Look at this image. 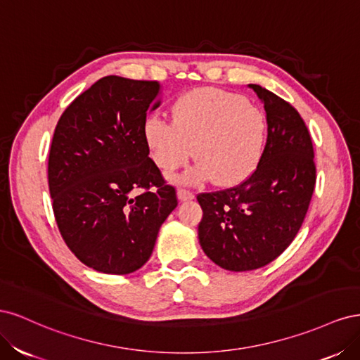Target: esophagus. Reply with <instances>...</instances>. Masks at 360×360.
Returning a JSON list of instances; mask_svg holds the SVG:
<instances>
[{
  "label": "esophagus",
  "mask_w": 360,
  "mask_h": 360,
  "mask_svg": "<svg viewBox=\"0 0 360 360\" xmlns=\"http://www.w3.org/2000/svg\"><path fill=\"white\" fill-rule=\"evenodd\" d=\"M177 197H179L180 201H188V200H192V198L195 197V195H193V192L189 191V189L180 188V189L177 191Z\"/></svg>",
  "instance_id": "esophagus-1"
}]
</instances>
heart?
Segmentation results:
<instances>
[{"mask_svg":"<svg viewBox=\"0 0 360 360\" xmlns=\"http://www.w3.org/2000/svg\"><path fill=\"white\" fill-rule=\"evenodd\" d=\"M174 120L159 112L144 123L151 158L163 171L200 160L181 180L198 184L214 177L221 186L245 181L261 160L266 144V115L246 97L216 89L184 93L174 105Z\"/></svg>","mask_w":360,"mask_h":360,"instance_id":"heart-1","label":"heart"}]
</instances>
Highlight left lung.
I'll use <instances>...</instances> for the list:
<instances>
[{
  "label": "left lung",
  "mask_w": 360,
  "mask_h": 360,
  "mask_svg": "<svg viewBox=\"0 0 360 360\" xmlns=\"http://www.w3.org/2000/svg\"><path fill=\"white\" fill-rule=\"evenodd\" d=\"M264 103L267 138L257 169L237 186L202 192L201 248L233 271L263 267L291 245L308 213L317 180L309 130L296 108L250 84Z\"/></svg>",
  "instance_id": "1"
}]
</instances>
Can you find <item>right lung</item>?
<instances>
[{"label":"right lung","mask_w":360,"mask_h":360,"mask_svg":"<svg viewBox=\"0 0 360 360\" xmlns=\"http://www.w3.org/2000/svg\"><path fill=\"white\" fill-rule=\"evenodd\" d=\"M158 81L105 76L61 114L48 159L53 216L85 266L110 275L143 267L177 193L148 158V111Z\"/></svg>","instance_id":"add662e5"}]
</instances>
